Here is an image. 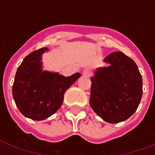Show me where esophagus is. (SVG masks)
Instances as JSON below:
<instances>
[{"instance_id": "34e87169", "label": "esophagus", "mask_w": 155, "mask_h": 155, "mask_svg": "<svg viewBox=\"0 0 155 155\" xmlns=\"http://www.w3.org/2000/svg\"><path fill=\"white\" fill-rule=\"evenodd\" d=\"M92 72H91V71L89 69H87V68H85L83 70V75L86 76V77H89L90 75H91Z\"/></svg>"}]
</instances>
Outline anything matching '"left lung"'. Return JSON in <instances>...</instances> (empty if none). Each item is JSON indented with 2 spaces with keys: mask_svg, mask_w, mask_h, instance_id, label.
I'll return each mask as SVG.
<instances>
[{
  "mask_svg": "<svg viewBox=\"0 0 155 155\" xmlns=\"http://www.w3.org/2000/svg\"><path fill=\"white\" fill-rule=\"evenodd\" d=\"M91 77L90 105L108 123L127 120L134 113L142 96V78L132 58L120 51L111 53Z\"/></svg>",
  "mask_w": 155,
  "mask_h": 155,
  "instance_id": "obj_1",
  "label": "left lung"
}]
</instances>
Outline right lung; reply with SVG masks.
I'll return each mask as SVG.
<instances>
[{
    "mask_svg": "<svg viewBox=\"0 0 155 155\" xmlns=\"http://www.w3.org/2000/svg\"><path fill=\"white\" fill-rule=\"evenodd\" d=\"M47 47L28 54L16 72L13 85V97L19 111L34 120L47 119L63 102L64 93L81 74L63 76L58 72L42 70V55Z\"/></svg>",
    "mask_w": 155,
    "mask_h": 155,
    "instance_id": "add662e5",
    "label": "right lung"
}]
</instances>
